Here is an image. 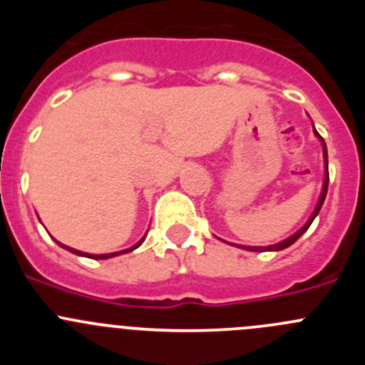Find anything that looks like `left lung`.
Returning a JSON list of instances; mask_svg holds the SVG:
<instances>
[{
	"label": "left lung",
	"mask_w": 365,
	"mask_h": 365,
	"mask_svg": "<svg viewBox=\"0 0 365 365\" xmlns=\"http://www.w3.org/2000/svg\"><path fill=\"white\" fill-rule=\"evenodd\" d=\"M314 133H316V137H318V138H320V140H322V146H324V159H325V179H324V186H322L320 199H318V205H316L314 212H312V215H311V217H309V221L305 222V225H303V227L299 228L298 232H296V234H292L291 237H287V240L279 241V243H276V245H270V247H247V250H252V252H263V250H276V252H278V250H283V248L291 247L292 243H296V241L299 240V235H302L303 232H307V228L311 227V222L314 221V217H316V215H318V212H320L322 205H324V201H325V195H327V186H329V170H327V146H325L324 138H322L320 135H318V131L314 130Z\"/></svg>",
	"instance_id": "left-lung-1"
}]
</instances>
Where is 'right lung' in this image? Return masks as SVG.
Wrapping results in <instances>:
<instances>
[{"label":"right lung","instance_id":"add662e5","mask_svg":"<svg viewBox=\"0 0 365 365\" xmlns=\"http://www.w3.org/2000/svg\"><path fill=\"white\" fill-rule=\"evenodd\" d=\"M144 237H146V235H144ZM144 237H143V240H140V241H138V243H135V245H133V247H131V248H125V250H122V252H111V254H98V256H91V254L80 252V250H74V248H71V247H66V245H60V247H63V248H66V250H69V252L76 254V256H86V257H93V259H108V257H115V256H118V254H125V252H131V250H135V248H138V247H140V245H143Z\"/></svg>","mask_w":365,"mask_h":365}]
</instances>
